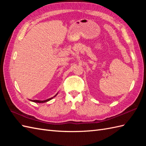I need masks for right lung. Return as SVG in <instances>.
<instances>
[{
  "label": "right lung",
  "mask_w": 146,
  "mask_h": 146,
  "mask_svg": "<svg viewBox=\"0 0 146 146\" xmlns=\"http://www.w3.org/2000/svg\"><path fill=\"white\" fill-rule=\"evenodd\" d=\"M57 94L56 95H54L53 97H51V98H48V99H47V100H30L31 101H32V102H36V103H44V102H48V101H49L50 100H51L52 98H53L54 97H55L57 95Z\"/></svg>",
  "instance_id": "add662e5"
}]
</instances>
